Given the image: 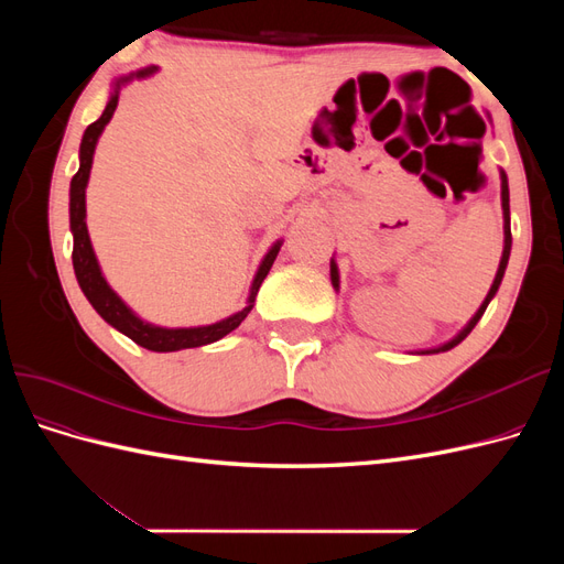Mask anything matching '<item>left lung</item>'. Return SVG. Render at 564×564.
<instances>
[{
    "instance_id": "8db88e82",
    "label": "left lung",
    "mask_w": 564,
    "mask_h": 564,
    "mask_svg": "<svg viewBox=\"0 0 564 564\" xmlns=\"http://www.w3.org/2000/svg\"><path fill=\"white\" fill-rule=\"evenodd\" d=\"M501 209H503V253H501V261H499V270H497V275H494V282H491V286H489V292H487V296H485V301H482V305L480 308H477V313L468 319V324L464 329H460L454 338H449L447 344H442V346H435V348H429V350H419V355H433V352H445V350H452L454 346H458L460 340H464L470 332H473V327L477 322H480V317L485 315V311H487V305H489V301L497 296V292H499V286H501V280H503V272H506V265H508V259H510V247H513V237H510V197H508V178H506V172H501ZM338 265H336V261L332 259V284H334V289L338 292Z\"/></svg>"
}]
</instances>
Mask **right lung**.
<instances>
[{"mask_svg":"<svg viewBox=\"0 0 564 564\" xmlns=\"http://www.w3.org/2000/svg\"><path fill=\"white\" fill-rule=\"evenodd\" d=\"M158 67L148 65L135 70L131 75H122L112 82V91L108 98V106L104 110L94 124L87 127L82 135V145H79V169L77 174L70 181V232H73V268H75V278L79 282V289L84 292V296L89 299V303L94 305V311L104 317L110 327H115L117 332H122L124 336H129L133 344H139L148 350L155 352H174V350H183V348H199L214 344V340L228 336L232 329H237L242 324V319L249 315V311L253 308L256 294L265 280V275L270 272L272 263H275L282 240H278L268 249V253L263 256V261L256 270L251 289H249V299L242 311L232 313L230 317L214 322V324H204V327H158V324L145 322L139 315H135L129 305L119 299L112 286L108 284V280L100 272L98 259L91 247V237L87 230V185H89V174H91V164H94V152H96V143L104 133L106 124L112 119L117 100H119V89L129 84L131 79H145L150 75H155Z\"/></svg>","mask_w":564,"mask_h":564,"instance_id":"obj_1","label":"right lung"}]
</instances>
